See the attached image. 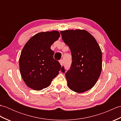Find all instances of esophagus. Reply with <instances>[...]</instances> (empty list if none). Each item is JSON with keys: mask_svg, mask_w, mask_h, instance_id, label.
Returning a JSON list of instances; mask_svg holds the SVG:
<instances>
[{"mask_svg": "<svg viewBox=\"0 0 121 121\" xmlns=\"http://www.w3.org/2000/svg\"><path fill=\"white\" fill-rule=\"evenodd\" d=\"M59 62H60V65H61V66H62V65H63V60H62V59H61V60H59Z\"/></svg>", "mask_w": 121, "mask_h": 121, "instance_id": "1", "label": "esophagus"}]
</instances>
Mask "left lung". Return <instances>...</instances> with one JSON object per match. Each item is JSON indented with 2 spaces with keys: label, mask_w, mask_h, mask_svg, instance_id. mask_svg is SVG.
<instances>
[{
  "label": "left lung",
  "mask_w": 121,
  "mask_h": 121,
  "mask_svg": "<svg viewBox=\"0 0 121 121\" xmlns=\"http://www.w3.org/2000/svg\"><path fill=\"white\" fill-rule=\"evenodd\" d=\"M62 39L70 49L72 63L65 73L69 88L81 93L91 89L96 83L102 70V52L95 38L85 30L60 32Z\"/></svg>",
  "instance_id": "left-lung-1"
}]
</instances>
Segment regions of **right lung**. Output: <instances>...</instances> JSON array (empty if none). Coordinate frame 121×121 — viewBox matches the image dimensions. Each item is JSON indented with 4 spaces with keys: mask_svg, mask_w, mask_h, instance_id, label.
I'll return each instance as SVG.
<instances>
[{
    "mask_svg": "<svg viewBox=\"0 0 121 121\" xmlns=\"http://www.w3.org/2000/svg\"><path fill=\"white\" fill-rule=\"evenodd\" d=\"M60 37L59 32H40L33 36L23 48L19 59L22 78L27 86L40 91L49 86L61 66L53 58L51 45Z\"/></svg>",
    "mask_w": 121,
    "mask_h": 121,
    "instance_id": "add662e5",
    "label": "right lung"
}]
</instances>
